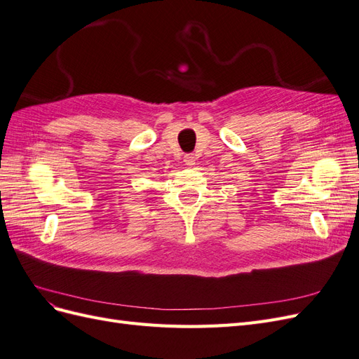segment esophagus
<instances>
[{"mask_svg": "<svg viewBox=\"0 0 359 359\" xmlns=\"http://www.w3.org/2000/svg\"><path fill=\"white\" fill-rule=\"evenodd\" d=\"M184 163H186L187 166H193L194 163H196V157H194V154H186L184 156Z\"/></svg>", "mask_w": 359, "mask_h": 359, "instance_id": "1", "label": "esophagus"}]
</instances>
